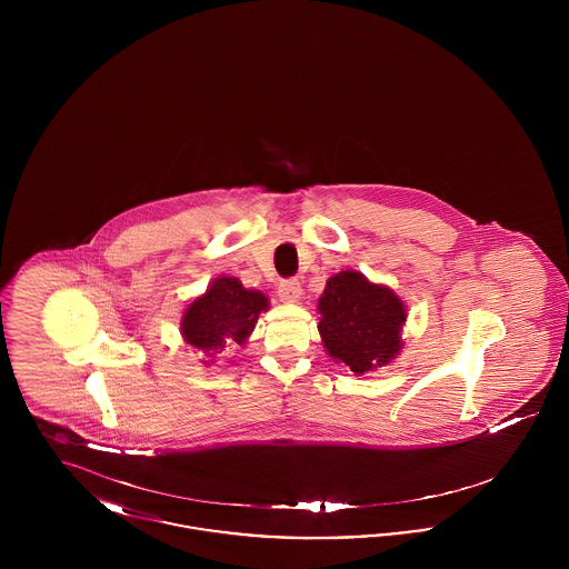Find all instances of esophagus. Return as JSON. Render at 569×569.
<instances>
[{"label":"esophagus","mask_w":569,"mask_h":569,"mask_svg":"<svg viewBox=\"0 0 569 569\" xmlns=\"http://www.w3.org/2000/svg\"><path fill=\"white\" fill-rule=\"evenodd\" d=\"M279 298L288 305H297L302 298V286L298 279H286L279 283Z\"/></svg>","instance_id":"1"}]
</instances>
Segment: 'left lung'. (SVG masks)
Returning a JSON list of instances; mask_svg holds the SVG:
<instances>
[{
	"instance_id": "obj_1",
	"label": "left lung",
	"mask_w": 569,
	"mask_h": 569,
	"mask_svg": "<svg viewBox=\"0 0 569 569\" xmlns=\"http://www.w3.org/2000/svg\"><path fill=\"white\" fill-rule=\"evenodd\" d=\"M318 313L326 353L350 367L353 376L378 371L403 350L406 302L362 272H335L318 298Z\"/></svg>"
}]
</instances>
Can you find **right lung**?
I'll list each match as a JSON object with an SVG mask.
<instances>
[{
	"label": "right lung",
	"instance_id": "obj_1",
	"mask_svg": "<svg viewBox=\"0 0 569 569\" xmlns=\"http://www.w3.org/2000/svg\"><path fill=\"white\" fill-rule=\"evenodd\" d=\"M262 311H269L264 292L244 288L237 277L219 274L207 292L188 302L179 330L186 343L207 356L202 362L211 365L226 348H243Z\"/></svg>",
	"mask_w": 569,
	"mask_h": 569
}]
</instances>
